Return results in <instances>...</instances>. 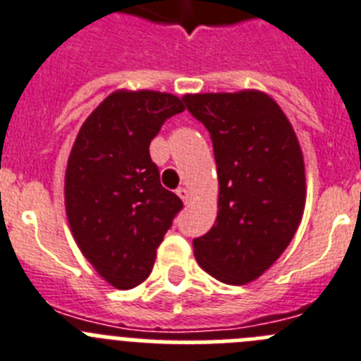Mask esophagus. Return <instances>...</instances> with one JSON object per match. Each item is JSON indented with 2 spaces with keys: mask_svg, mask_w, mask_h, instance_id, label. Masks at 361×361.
Masks as SVG:
<instances>
[{
  "mask_svg": "<svg viewBox=\"0 0 361 361\" xmlns=\"http://www.w3.org/2000/svg\"><path fill=\"white\" fill-rule=\"evenodd\" d=\"M176 194L181 197V201H183V203H188V201H190V192H188V190L185 187L178 188Z\"/></svg>",
  "mask_w": 361,
  "mask_h": 361,
  "instance_id": "34e87169",
  "label": "esophagus"
}]
</instances>
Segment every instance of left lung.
Masks as SVG:
<instances>
[{
  "label": "left lung",
  "instance_id": "left-lung-1",
  "mask_svg": "<svg viewBox=\"0 0 361 361\" xmlns=\"http://www.w3.org/2000/svg\"><path fill=\"white\" fill-rule=\"evenodd\" d=\"M210 133L217 219L192 241L197 264L225 284L261 277L290 245L304 212V160L290 120L261 92L181 99Z\"/></svg>",
  "mask_w": 361,
  "mask_h": 361
}]
</instances>
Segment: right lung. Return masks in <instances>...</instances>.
Listing matches in <instances>:
<instances>
[{
    "mask_svg": "<svg viewBox=\"0 0 361 361\" xmlns=\"http://www.w3.org/2000/svg\"><path fill=\"white\" fill-rule=\"evenodd\" d=\"M178 97L116 92L87 116L68 160L64 196L84 257L111 286L131 290L151 274L157 248L183 201L161 187L149 145Z\"/></svg>",
    "mask_w": 361,
    "mask_h": 361,
    "instance_id": "obj_1",
    "label": "right lung"
}]
</instances>
